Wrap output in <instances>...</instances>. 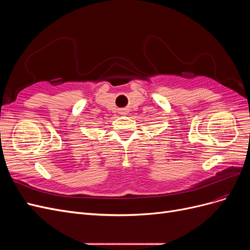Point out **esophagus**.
Returning a JSON list of instances; mask_svg holds the SVG:
<instances>
[{
    "instance_id": "34e87169",
    "label": "esophagus",
    "mask_w": 250,
    "mask_h": 250,
    "mask_svg": "<svg viewBox=\"0 0 250 250\" xmlns=\"http://www.w3.org/2000/svg\"><path fill=\"white\" fill-rule=\"evenodd\" d=\"M127 112H128V111H127V109H121V110H120V113H121V115H124V116H125V115H127Z\"/></svg>"
}]
</instances>
